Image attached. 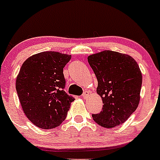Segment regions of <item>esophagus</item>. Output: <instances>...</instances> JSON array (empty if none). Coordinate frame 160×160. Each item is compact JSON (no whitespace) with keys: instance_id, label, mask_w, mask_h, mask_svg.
<instances>
[{"instance_id":"obj_1","label":"esophagus","mask_w":160,"mask_h":160,"mask_svg":"<svg viewBox=\"0 0 160 160\" xmlns=\"http://www.w3.org/2000/svg\"><path fill=\"white\" fill-rule=\"evenodd\" d=\"M89 91H85V92H84V93L82 94V98H84V99H85V98H87V96H89Z\"/></svg>"}]
</instances>
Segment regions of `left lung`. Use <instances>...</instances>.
I'll return each instance as SVG.
<instances>
[{"mask_svg":"<svg viewBox=\"0 0 160 160\" xmlns=\"http://www.w3.org/2000/svg\"><path fill=\"white\" fill-rule=\"evenodd\" d=\"M88 62L98 81L96 92L103 107L92 118L107 128L125 122L135 112L140 101L142 73L131 56L105 50L88 56Z\"/></svg>","mask_w":160,"mask_h":160,"instance_id":"1","label":"left lung"}]
</instances>
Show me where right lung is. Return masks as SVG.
Returning <instances> with one entry per match:
<instances>
[{
  "label": "right lung",
  "instance_id": "right-lung-1",
  "mask_svg": "<svg viewBox=\"0 0 160 160\" xmlns=\"http://www.w3.org/2000/svg\"><path fill=\"white\" fill-rule=\"evenodd\" d=\"M70 58L69 54L47 51L29 57L21 67L16 80L21 106L40 128L59 126L75 100L64 91L63 69Z\"/></svg>",
  "mask_w": 160,
  "mask_h": 160
}]
</instances>
